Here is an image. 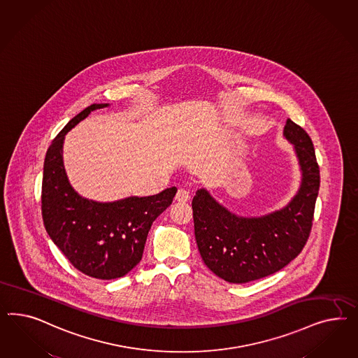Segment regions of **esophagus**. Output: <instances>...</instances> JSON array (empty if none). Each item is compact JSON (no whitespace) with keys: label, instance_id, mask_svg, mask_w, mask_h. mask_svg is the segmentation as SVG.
Masks as SVG:
<instances>
[{"label":"esophagus","instance_id":"34e87169","mask_svg":"<svg viewBox=\"0 0 358 358\" xmlns=\"http://www.w3.org/2000/svg\"><path fill=\"white\" fill-rule=\"evenodd\" d=\"M190 193H189V190H186V189H178V192H177V194H176V201L177 202H181V203H185V202H187L189 199H190Z\"/></svg>","mask_w":358,"mask_h":358}]
</instances>
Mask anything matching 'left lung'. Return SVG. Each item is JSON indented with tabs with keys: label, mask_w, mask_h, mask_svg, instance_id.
<instances>
[{
	"label": "left lung",
	"mask_w": 358,
	"mask_h": 358,
	"mask_svg": "<svg viewBox=\"0 0 358 358\" xmlns=\"http://www.w3.org/2000/svg\"><path fill=\"white\" fill-rule=\"evenodd\" d=\"M286 139L295 145L302 185L281 211L261 217H240L217 203L206 190L192 202L196 245L207 268L231 283L260 280L281 271L303 250L314 220L320 171L308 134L287 120Z\"/></svg>",
	"instance_id": "obj_1"
}]
</instances>
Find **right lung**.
<instances>
[{
    "instance_id": "obj_1",
    "label": "right lung",
    "mask_w": 358,
    "mask_h": 358,
    "mask_svg": "<svg viewBox=\"0 0 358 358\" xmlns=\"http://www.w3.org/2000/svg\"><path fill=\"white\" fill-rule=\"evenodd\" d=\"M105 106L94 103L83 110L48 147L42 181V217L50 238L77 271L98 280H114L141 262L152 223L172 205L177 187L113 203L87 201L71 187L62 157L65 134L90 111Z\"/></svg>"
}]
</instances>
